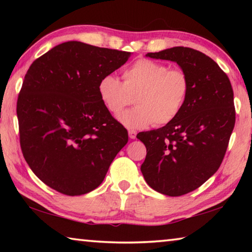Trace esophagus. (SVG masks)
Segmentation results:
<instances>
[{
	"instance_id": "1",
	"label": "esophagus",
	"mask_w": 252,
	"mask_h": 252,
	"mask_svg": "<svg viewBox=\"0 0 252 252\" xmlns=\"http://www.w3.org/2000/svg\"><path fill=\"white\" fill-rule=\"evenodd\" d=\"M129 136H130V139H135L136 138V131L135 130H129Z\"/></svg>"
}]
</instances>
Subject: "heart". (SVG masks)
Masks as SVG:
<instances>
[{
    "label": "heart",
    "instance_id": "b5f03b06",
    "mask_svg": "<svg viewBox=\"0 0 252 252\" xmlns=\"http://www.w3.org/2000/svg\"><path fill=\"white\" fill-rule=\"evenodd\" d=\"M123 83L112 74L102 76L97 93L105 109L118 114L135 95V108L118 116L129 129H142L155 123L172 122L183 109L189 94V78L181 69H169L164 63L140 59L123 71Z\"/></svg>",
    "mask_w": 252,
    "mask_h": 252
}]
</instances>
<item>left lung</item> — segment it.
Segmentation results:
<instances>
[{
    "label": "left lung",
    "mask_w": 252,
    "mask_h": 252,
    "mask_svg": "<svg viewBox=\"0 0 252 252\" xmlns=\"http://www.w3.org/2000/svg\"><path fill=\"white\" fill-rule=\"evenodd\" d=\"M147 57L176 62L189 78L180 114L160 129L136 135L147 148L144 180L158 192L179 197L219 169L236 122L233 90L227 74L200 51L174 46Z\"/></svg>",
    "instance_id": "obj_1"
}]
</instances>
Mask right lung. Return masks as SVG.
I'll return each instance as SVG.
<instances>
[{
  "label": "right lung",
  "instance_id": "add662e5",
  "mask_svg": "<svg viewBox=\"0 0 252 252\" xmlns=\"http://www.w3.org/2000/svg\"><path fill=\"white\" fill-rule=\"evenodd\" d=\"M130 55L69 41L36 59L25 74L16 104L21 149L34 174L58 192L94 190L129 140L102 104L97 84Z\"/></svg>",
  "mask_w": 252,
  "mask_h": 252
}]
</instances>
